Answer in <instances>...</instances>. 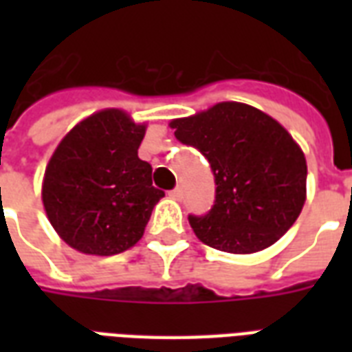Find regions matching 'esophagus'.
I'll list each match as a JSON object with an SVG mask.
<instances>
[{
  "label": "esophagus",
  "instance_id": "obj_1",
  "mask_svg": "<svg viewBox=\"0 0 352 352\" xmlns=\"http://www.w3.org/2000/svg\"><path fill=\"white\" fill-rule=\"evenodd\" d=\"M170 197H173V199H182V188H181V186L173 188V190H171V192H170Z\"/></svg>",
  "mask_w": 352,
  "mask_h": 352
}]
</instances>
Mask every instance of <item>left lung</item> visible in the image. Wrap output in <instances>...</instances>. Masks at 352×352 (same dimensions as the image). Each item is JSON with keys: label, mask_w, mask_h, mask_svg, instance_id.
<instances>
[{"label": "left lung", "mask_w": 352, "mask_h": 352, "mask_svg": "<svg viewBox=\"0 0 352 352\" xmlns=\"http://www.w3.org/2000/svg\"><path fill=\"white\" fill-rule=\"evenodd\" d=\"M199 149L215 181L208 214L188 215L203 243L230 254L259 252L289 230L305 203L307 162L281 124L256 107L221 102L171 122Z\"/></svg>", "instance_id": "left-lung-1"}]
</instances>
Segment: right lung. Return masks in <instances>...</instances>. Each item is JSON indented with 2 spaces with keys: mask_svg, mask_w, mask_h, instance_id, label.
I'll use <instances>...</instances> for the list:
<instances>
[{
  "mask_svg": "<svg viewBox=\"0 0 352 352\" xmlns=\"http://www.w3.org/2000/svg\"><path fill=\"white\" fill-rule=\"evenodd\" d=\"M146 126L120 109L95 113L65 135L43 179L47 217L67 245L113 256L144 234L164 192L151 182V164L138 159Z\"/></svg>",
  "mask_w": 352,
  "mask_h": 352,
  "instance_id": "obj_1",
  "label": "right lung"
}]
</instances>
